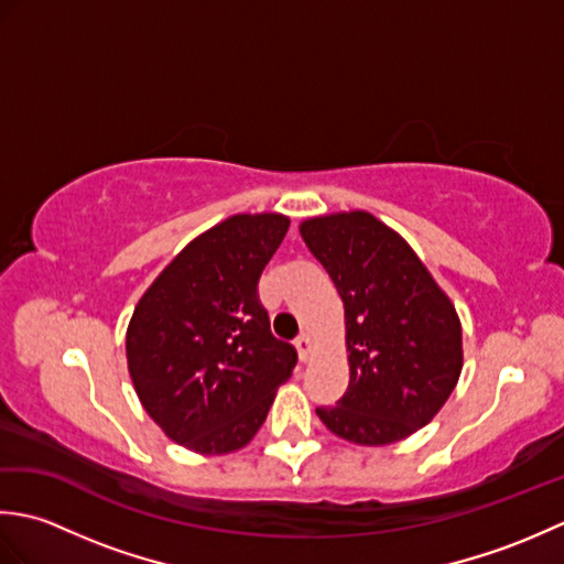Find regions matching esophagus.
Returning a JSON list of instances; mask_svg holds the SVG:
<instances>
[{"instance_id": "obj_1", "label": "esophagus", "mask_w": 564, "mask_h": 564, "mask_svg": "<svg viewBox=\"0 0 564 564\" xmlns=\"http://www.w3.org/2000/svg\"><path fill=\"white\" fill-rule=\"evenodd\" d=\"M295 344H297V351H301V358H303V361H307L310 354H313V339H310V334H307V332H303L301 337L295 339Z\"/></svg>"}]
</instances>
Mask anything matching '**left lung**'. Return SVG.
<instances>
[{
  "mask_svg": "<svg viewBox=\"0 0 564 564\" xmlns=\"http://www.w3.org/2000/svg\"><path fill=\"white\" fill-rule=\"evenodd\" d=\"M301 235L344 301L351 368L344 398L317 406V416L361 446L406 438L434 419L458 382L455 307L412 247L370 213L313 218Z\"/></svg>",
  "mask_w": 564,
  "mask_h": 564,
  "instance_id": "1",
  "label": "left lung"
}]
</instances>
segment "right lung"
I'll return each instance as SVG.
<instances>
[{
	"label": "right lung",
	"mask_w": 564,
	"mask_h": 564,
	"mask_svg": "<svg viewBox=\"0 0 564 564\" xmlns=\"http://www.w3.org/2000/svg\"><path fill=\"white\" fill-rule=\"evenodd\" d=\"M289 225L263 213L210 227L158 275L130 319L126 351L138 398L188 451L247 446L297 364L259 301L261 271Z\"/></svg>",
	"instance_id": "add662e5"
}]
</instances>
